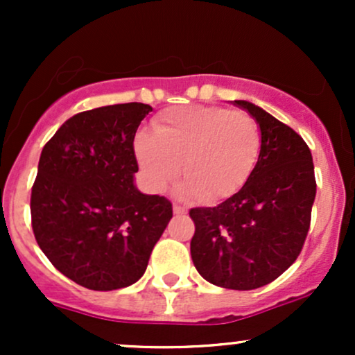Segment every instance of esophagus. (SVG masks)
Masks as SVG:
<instances>
[{
	"instance_id": "obj_1",
	"label": "esophagus",
	"mask_w": 355,
	"mask_h": 355,
	"mask_svg": "<svg viewBox=\"0 0 355 355\" xmlns=\"http://www.w3.org/2000/svg\"><path fill=\"white\" fill-rule=\"evenodd\" d=\"M173 214L175 215H185L187 214V209L183 205H178V203H175V205H173Z\"/></svg>"
}]
</instances>
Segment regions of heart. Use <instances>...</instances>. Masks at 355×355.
I'll use <instances>...</instances> for the list:
<instances>
[{"instance_id":"b5f03b06","label":"heart","mask_w":355,"mask_h":355,"mask_svg":"<svg viewBox=\"0 0 355 355\" xmlns=\"http://www.w3.org/2000/svg\"><path fill=\"white\" fill-rule=\"evenodd\" d=\"M262 146L260 126L245 112L223 107H173L138 133L135 155L146 185L166 189L180 173L187 191L205 203L230 198L254 172Z\"/></svg>"}]
</instances>
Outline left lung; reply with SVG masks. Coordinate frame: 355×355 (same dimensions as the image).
Segmentation results:
<instances>
[{
    "label": "left lung",
    "instance_id": "left-lung-1",
    "mask_svg": "<svg viewBox=\"0 0 355 355\" xmlns=\"http://www.w3.org/2000/svg\"><path fill=\"white\" fill-rule=\"evenodd\" d=\"M262 133L259 160L245 185L217 207L190 210L193 266L210 284L252 291L295 262L307 239L315 175L307 144L291 126L250 101L235 100Z\"/></svg>",
    "mask_w": 355,
    "mask_h": 355
}]
</instances>
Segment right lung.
<instances>
[{"label": "right lung", "instance_id": "add662e5", "mask_svg": "<svg viewBox=\"0 0 355 355\" xmlns=\"http://www.w3.org/2000/svg\"><path fill=\"white\" fill-rule=\"evenodd\" d=\"M152 112L120 103L81 112L43 146L31 189V227L48 260L92 291H116L145 274L172 218V202L133 185V140Z\"/></svg>", "mask_w": 355, "mask_h": 355}]
</instances>
